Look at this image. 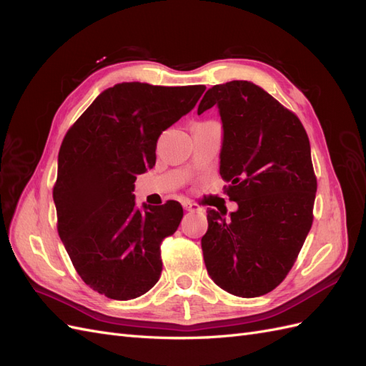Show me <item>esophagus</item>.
<instances>
[{
	"instance_id": "1",
	"label": "esophagus",
	"mask_w": 366,
	"mask_h": 366,
	"mask_svg": "<svg viewBox=\"0 0 366 366\" xmlns=\"http://www.w3.org/2000/svg\"><path fill=\"white\" fill-rule=\"evenodd\" d=\"M183 207H184V210H187V212H202L203 210L200 206L195 203H191V202H184Z\"/></svg>"
}]
</instances>
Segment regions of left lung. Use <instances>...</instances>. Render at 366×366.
Returning <instances> with one entry per match:
<instances>
[{
    "label": "left lung",
    "instance_id": "left-lung-1",
    "mask_svg": "<svg viewBox=\"0 0 366 366\" xmlns=\"http://www.w3.org/2000/svg\"><path fill=\"white\" fill-rule=\"evenodd\" d=\"M214 105L223 122L219 174L238 210L207 212L204 264L223 290L257 297L284 281L312 229V151L297 116L253 82L214 85L197 113Z\"/></svg>",
    "mask_w": 366,
    "mask_h": 366
}]
</instances>
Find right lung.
<instances>
[{
	"label": "right lung",
	"instance_id": "obj_1",
	"mask_svg": "<svg viewBox=\"0 0 366 366\" xmlns=\"http://www.w3.org/2000/svg\"><path fill=\"white\" fill-rule=\"evenodd\" d=\"M204 85L122 82L99 94L67 131L53 200L76 272L109 299L128 301L160 278L162 241L183 218L177 202L136 207L134 182L156 164L162 131L187 114Z\"/></svg>",
	"mask_w": 366,
	"mask_h": 366
}]
</instances>
